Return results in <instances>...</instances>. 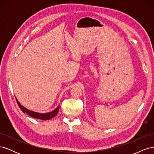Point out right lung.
Instances as JSON below:
<instances>
[{
    "label": "right lung",
    "instance_id": "1",
    "mask_svg": "<svg viewBox=\"0 0 154 154\" xmlns=\"http://www.w3.org/2000/svg\"><path fill=\"white\" fill-rule=\"evenodd\" d=\"M16 98V97H15ZM17 102L18 103V105L19 106L20 109L22 110V111L24 113H26L27 114H28L29 116H30L31 117L35 118L36 119H42V120H49L51 118H54V116L57 115L59 109H60V105L58 106L57 108H56L54 110H53V111L49 112H45V113H41V112H35V111H32L31 110H29L28 109L26 108L23 105H22L19 101H18V100L16 98Z\"/></svg>",
    "mask_w": 154,
    "mask_h": 154
}]
</instances>
